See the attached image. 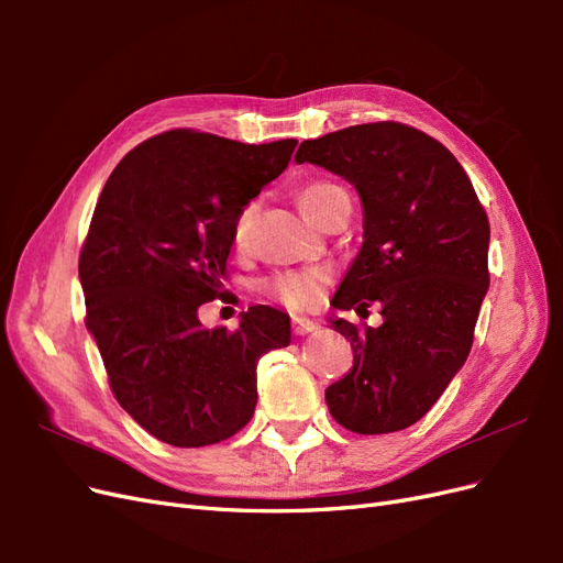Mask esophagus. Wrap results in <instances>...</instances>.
Segmentation results:
<instances>
[{
  "label": "esophagus",
  "mask_w": 563,
  "mask_h": 563,
  "mask_svg": "<svg viewBox=\"0 0 563 563\" xmlns=\"http://www.w3.org/2000/svg\"><path fill=\"white\" fill-rule=\"evenodd\" d=\"M319 327L317 323L312 321V319H308V317H294V333L296 335H310V333H314Z\"/></svg>",
  "instance_id": "1"
}]
</instances>
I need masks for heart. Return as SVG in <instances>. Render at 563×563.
I'll use <instances>...</instances> for the list:
<instances>
[{
    "label": "heart",
    "instance_id": "obj_1",
    "mask_svg": "<svg viewBox=\"0 0 563 563\" xmlns=\"http://www.w3.org/2000/svg\"><path fill=\"white\" fill-rule=\"evenodd\" d=\"M340 201H350L347 192L338 183L331 180H312L302 185L296 203L300 213L319 225L323 216H327ZM251 232H253V207H244L232 220V244L236 251H249L251 246ZM327 282V272L319 267H305V269H286L277 272L275 277L265 282V294L282 302L288 310H312L321 300V288Z\"/></svg>",
    "mask_w": 563,
    "mask_h": 563
}]
</instances>
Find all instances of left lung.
Wrapping results in <instances>:
<instances>
[{"label":"left lung","instance_id":"left-lung-1","mask_svg":"<svg viewBox=\"0 0 563 563\" xmlns=\"http://www.w3.org/2000/svg\"><path fill=\"white\" fill-rule=\"evenodd\" d=\"M310 162L356 187L364 244L333 296L340 310L380 305L378 329L333 321L354 352L327 389L356 434L406 430L430 411L472 350L488 291V216L465 168L432 135L399 122L340 129L300 143Z\"/></svg>","mask_w":563,"mask_h":563}]
</instances>
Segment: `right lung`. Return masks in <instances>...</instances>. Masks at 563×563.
<instances>
[{"label": "right lung", "mask_w": 563, "mask_h": 563, "mask_svg": "<svg viewBox=\"0 0 563 563\" xmlns=\"http://www.w3.org/2000/svg\"><path fill=\"white\" fill-rule=\"evenodd\" d=\"M298 141L246 145L174 129L117 164L79 253L87 329L119 406L164 444L225 441L258 401L255 366L291 343L272 308L240 329H203L199 305L223 296L232 220L291 162Z\"/></svg>", "instance_id": "add662e5"}]
</instances>
